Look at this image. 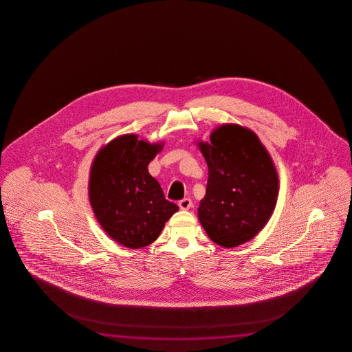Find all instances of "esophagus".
Wrapping results in <instances>:
<instances>
[{"mask_svg": "<svg viewBox=\"0 0 352 352\" xmlns=\"http://www.w3.org/2000/svg\"><path fill=\"white\" fill-rule=\"evenodd\" d=\"M179 207L182 209V210H187V209L191 208V199H190V198H184V199H181L179 202Z\"/></svg>", "mask_w": 352, "mask_h": 352, "instance_id": "esophagus-1", "label": "esophagus"}]
</instances>
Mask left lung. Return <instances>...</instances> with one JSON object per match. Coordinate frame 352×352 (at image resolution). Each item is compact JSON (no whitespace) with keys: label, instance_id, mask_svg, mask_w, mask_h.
<instances>
[{"label":"left lung","instance_id":"obj_1","mask_svg":"<svg viewBox=\"0 0 352 352\" xmlns=\"http://www.w3.org/2000/svg\"><path fill=\"white\" fill-rule=\"evenodd\" d=\"M208 165L206 196L198 219L215 244L234 248L261 232L274 213L278 175L274 161L254 131L223 124L209 143H198Z\"/></svg>","mask_w":352,"mask_h":352}]
</instances>
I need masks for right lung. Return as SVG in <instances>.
Instances as JSON below:
<instances>
[{
	"instance_id": "right-lung-1",
	"label": "right lung",
	"mask_w": 352,
	"mask_h": 352,
	"mask_svg": "<svg viewBox=\"0 0 352 352\" xmlns=\"http://www.w3.org/2000/svg\"><path fill=\"white\" fill-rule=\"evenodd\" d=\"M164 143L139 140L135 134L116 138L94 159L89 198L96 218L109 238L129 249L155 241L173 213L148 165Z\"/></svg>"
}]
</instances>
